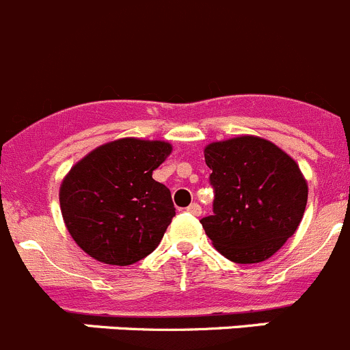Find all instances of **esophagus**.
I'll list each match as a JSON object with an SVG mask.
<instances>
[{"label": "esophagus", "instance_id": "esophagus-1", "mask_svg": "<svg viewBox=\"0 0 350 350\" xmlns=\"http://www.w3.org/2000/svg\"><path fill=\"white\" fill-rule=\"evenodd\" d=\"M187 211L191 215H194V217H200V215H201V206L198 203H191L187 206Z\"/></svg>", "mask_w": 350, "mask_h": 350}]
</instances>
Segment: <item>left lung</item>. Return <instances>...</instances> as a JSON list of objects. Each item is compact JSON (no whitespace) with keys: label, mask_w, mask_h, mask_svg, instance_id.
I'll use <instances>...</instances> for the list:
<instances>
[{"label":"left lung","mask_w":350,"mask_h":350,"mask_svg":"<svg viewBox=\"0 0 350 350\" xmlns=\"http://www.w3.org/2000/svg\"><path fill=\"white\" fill-rule=\"evenodd\" d=\"M215 189L213 215L201 220L213 246L236 264L271 258L302 222L306 177L283 149L239 135L204 147Z\"/></svg>","instance_id":"8db88e82"}]
</instances>
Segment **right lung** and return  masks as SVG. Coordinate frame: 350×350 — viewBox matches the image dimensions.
<instances>
[{"mask_svg":"<svg viewBox=\"0 0 350 350\" xmlns=\"http://www.w3.org/2000/svg\"><path fill=\"white\" fill-rule=\"evenodd\" d=\"M172 144L135 137L97 147L60 184V211L70 238L92 258L131 265L158 248L175 217L172 194L152 172Z\"/></svg>","mask_w":350,"mask_h":350,"instance_id":"obj_1","label":"right lung"}]
</instances>
